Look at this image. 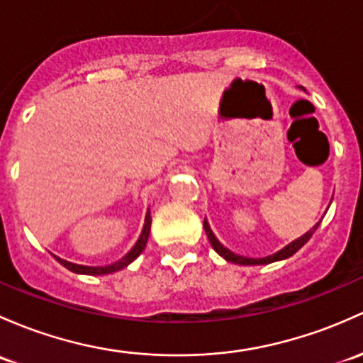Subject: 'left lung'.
Returning <instances> with one entry per match:
<instances>
[{"mask_svg": "<svg viewBox=\"0 0 363 363\" xmlns=\"http://www.w3.org/2000/svg\"><path fill=\"white\" fill-rule=\"evenodd\" d=\"M318 226H320V223H316L315 226H313L310 231H308V233H304V235L301 236V238L294 240L292 243H289L287 247H284V249H281V250H278L277 254H273V255H268V257H261V259H252V257H243V255H238V254H233L231 250H228L226 247H224L223 243H220L219 240H217L216 236H213V233H212V230H211V226H208L207 219L203 220V228H205V233H207V238H208V242H211L212 249L216 250L217 254L220 255V257H224V259H226L228 262H235V264H242V266L269 264V262H274V261H284V259L291 257V255L296 254V252L299 250L301 247H303L304 243H306L308 240L311 238V236H313V233L316 231V228H318Z\"/></svg>", "mask_w": 363, "mask_h": 363, "instance_id": "left-lung-1", "label": "left lung"}]
</instances>
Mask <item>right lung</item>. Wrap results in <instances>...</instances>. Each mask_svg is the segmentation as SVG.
<instances>
[{"instance_id": "1", "label": "right lung", "mask_w": 363, "mask_h": 363, "mask_svg": "<svg viewBox=\"0 0 363 363\" xmlns=\"http://www.w3.org/2000/svg\"><path fill=\"white\" fill-rule=\"evenodd\" d=\"M150 230H151V213H150V211H147L146 220H144L143 233H140V236H139V240L135 242V245L132 247L130 252H128L125 257H121L120 261L113 262V264H109V266H82V264H74V262H67L60 257H55V259L64 266V268H67L69 272L78 273V274H94V277H97V274H109L114 272H120V269L127 268L132 261H135V259L140 255V252L146 249L147 238H150Z\"/></svg>"}]
</instances>
